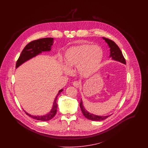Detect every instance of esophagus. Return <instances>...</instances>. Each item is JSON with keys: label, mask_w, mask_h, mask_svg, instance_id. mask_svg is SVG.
<instances>
[{"label": "esophagus", "mask_w": 148, "mask_h": 148, "mask_svg": "<svg viewBox=\"0 0 148 148\" xmlns=\"http://www.w3.org/2000/svg\"><path fill=\"white\" fill-rule=\"evenodd\" d=\"M80 85V83L79 82H77V81H75L73 83V85L74 86H75L76 88H79V86Z\"/></svg>", "instance_id": "obj_1"}]
</instances>
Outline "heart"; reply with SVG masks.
Returning a JSON list of instances; mask_svg holds the SVG:
<instances>
[{"label": "heart", "instance_id": "obj_1", "mask_svg": "<svg viewBox=\"0 0 148 148\" xmlns=\"http://www.w3.org/2000/svg\"><path fill=\"white\" fill-rule=\"evenodd\" d=\"M103 58V51L98 46L83 44L69 48L65 54L68 68L77 67L80 75L88 76L98 69Z\"/></svg>", "mask_w": 148, "mask_h": 148}]
</instances>
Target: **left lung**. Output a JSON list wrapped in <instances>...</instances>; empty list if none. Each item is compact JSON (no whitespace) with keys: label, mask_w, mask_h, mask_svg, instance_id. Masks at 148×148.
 Wrapping results in <instances>:
<instances>
[{"label":"left lung","mask_w":148,"mask_h":148,"mask_svg":"<svg viewBox=\"0 0 148 148\" xmlns=\"http://www.w3.org/2000/svg\"><path fill=\"white\" fill-rule=\"evenodd\" d=\"M104 40H105L106 42L108 44L109 48H110V58H112V59L118 61L119 62H121L122 63L126 64L125 59L121 51L120 50V48L118 47V45L114 42L113 41L107 39L106 38H103ZM80 106L82 110V112L83 114H84L85 117L87 118L88 119L92 121H102L106 119H107L108 117H109L111 115L109 116H97L95 114H93L92 113H89L85 109L83 104V101L81 100V102L80 104Z\"/></svg>","instance_id":"left-lung-1"}]
</instances>
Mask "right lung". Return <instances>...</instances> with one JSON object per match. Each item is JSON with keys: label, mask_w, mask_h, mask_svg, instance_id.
Masks as SVG:
<instances>
[{"label": "right lung", "mask_w": 148, "mask_h": 148, "mask_svg": "<svg viewBox=\"0 0 148 148\" xmlns=\"http://www.w3.org/2000/svg\"><path fill=\"white\" fill-rule=\"evenodd\" d=\"M53 38H42L29 42L23 49L21 54L16 64V68L19 67L22 64L27 62V60L39 55L42 52L50 51L51 49V46L53 45ZM63 90V89H62L59 91L58 95L55 99L51 111L48 114L43 116H32L27 113L25 110L24 111L25 112L26 114L35 120L42 121H47L51 120L55 116L57 112V98Z\"/></svg>", "instance_id": "1"}]
</instances>
